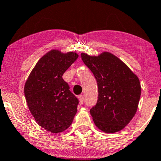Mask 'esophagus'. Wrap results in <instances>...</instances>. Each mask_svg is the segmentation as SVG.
Masks as SVG:
<instances>
[{
  "label": "esophagus",
  "mask_w": 161,
  "mask_h": 161,
  "mask_svg": "<svg viewBox=\"0 0 161 161\" xmlns=\"http://www.w3.org/2000/svg\"><path fill=\"white\" fill-rule=\"evenodd\" d=\"M79 102H80L81 104H82V103H84V96L83 95H79Z\"/></svg>",
  "instance_id": "obj_1"
}]
</instances>
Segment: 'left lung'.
Returning a JSON list of instances; mask_svg holds the SVG:
<instances>
[{
  "instance_id": "1",
  "label": "left lung",
  "mask_w": 161,
  "mask_h": 161,
  "mask_svg": "<svg viewBox=\"0 0 161 161\" xmlns=\"http://www.w3.org/2000/svg\"><path fill=\"white\" fill-rule=\"evenodd\" d=\"M81 57L97 82V103L90 109L95 125L106 133L120 131L137 110L141 95L138 77L110 52L98 56L81 53Z\"/></svg>"
}]
</instances>
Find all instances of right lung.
Returning <instances> with one entry per match:
<instances>
[{
  "label": "right lung",
  "mask_w": 161,
  "mask_h": 161,
  "mask_svg": "<svg viewBox=\"0 0 161 161\" xmlns=\"http://www.w3.org/2000/svg\"><path fill=\"white\" fill-rule=\"evenodd\" d=\"M78 57L73 52L51 50L38 60L25 82L28 109L38 124L51 133L68 129L77 112L79 100L62 75Z\"/></svg>",
  "instance_id": "obj_1"
}]
</instances>
